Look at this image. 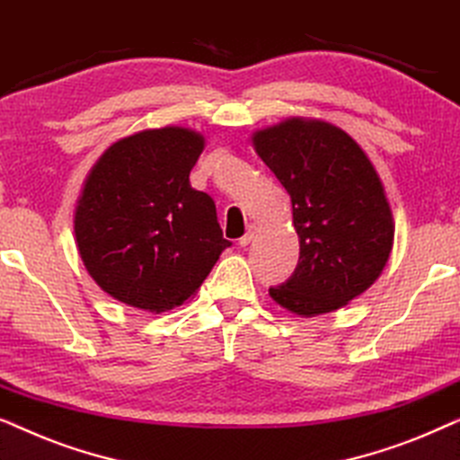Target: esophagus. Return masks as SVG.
<instances>
[{"label":"esophagus","mask_w":460,"mask_h":460,"mask_svg":"<svg viewBox=\"0 0 460 460\" xmlns=\"http://www.w3.org/2000/svg\"><path fill=\"white\" fill-rule=\"evenodd\" d=\"M255 230H257V226H255V224L247 226V232H244V236L238 238V244H241V247H247V244H249L251 241H253V236H255Z\"/></svg>","instance_id":"1"}]
</instances>
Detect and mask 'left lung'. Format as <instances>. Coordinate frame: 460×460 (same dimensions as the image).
<instances>
[{
	"instance_id": "obj_1",
	"label": "left lung",
	"mask_w": 460,
	"mask_h": 460,
	"mask_svg": "<svg viewBox=\"0 0 460 460\" xmlns=\"http://www.w3.org/2000/svg\"><path fill=\"white\" fill-rule=\"evenodd\" d=\"M255 153L291 194L299 263L270 297L299 316L343 307L385 268L394 217L373 163L343 129L288 119L255 131Z\"/></svg>"
}]
</instances>
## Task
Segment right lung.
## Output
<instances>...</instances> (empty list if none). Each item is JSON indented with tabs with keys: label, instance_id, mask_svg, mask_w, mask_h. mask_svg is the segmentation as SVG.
<instances>
[{
	"label": "right lung",
	"instance_id": "right-lung-1",
	"mask_svg": "<svg viewBox=\"0 0 460 460\" xmlns=\"http://www.w3.org/2000/svg\"><path fill=\"white\" fill-rule=\"evenodd\" d=\"M205 137L146 129L100 156L75 209V238L98 287L123 304L165 312L197 293L224 249L216 203L190 186Z\"/></svg>",
	"mask_w": 460,
	"mask_h": 460
}]
</instances>
